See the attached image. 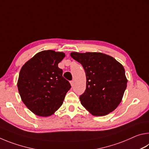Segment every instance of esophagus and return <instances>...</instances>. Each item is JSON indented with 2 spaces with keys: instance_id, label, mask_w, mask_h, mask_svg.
Returning a JSON list of instances; mask_svg holds the SVG:
<instances>
[{
  "instance_id": "obj_1",
  "label": "esophagus",
  "mask_w": 149,
  "mask_h": 149,
  "mask_svg": "<svg viewBox=\"0 0 149 149\" xmlns=\"http://www.w3.org/2000/svg\"><path fill=\"white\" fill-rule=\"evenodd\" d=\"M70 84H71V85H72V87H73L74 86V81H70Z\"/></svg>"
}]
</instances>
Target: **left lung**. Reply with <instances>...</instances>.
I'll use <instances>...</instances> for the list:
<instances>
[{
  "mask_svg": "<svg viewBox=\"0 0 149 149\" xmlns=\"http://www.w3.org/2000/svg\"><path fill=\"white\" fill-rule=\"evenodd\" d=\"M70 56L82 65L86 74V89L79 97L83 107L96 116L114 111L122 101L127 87L123 65L101 52H74Z\"/></svg>",
  "mask_w": 149,
  "mask_h": 149,
  "instance_id": "left-lung-1",
  "label": "left lung"
}]
</instances>
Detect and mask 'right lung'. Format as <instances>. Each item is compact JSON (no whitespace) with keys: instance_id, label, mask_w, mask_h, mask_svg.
Masks as SVG:
<instances>
[{"instance_id":"right-lung-1","label":"right lung","mask_w":149,"mask_h":149,"mask_svg":"<svg viewBox=\"0 0 149 149\" xmlns=\"http://www.w3.org/2000/svg\"><path fill=\"white\" fill-rule=\"evenodd\" d=\"M64 52L43 50L28 60L19 72L17 89L22 100L35 114L47 117L61 107L70 82L58 66Z\"/></svg>"}]
</instances>
